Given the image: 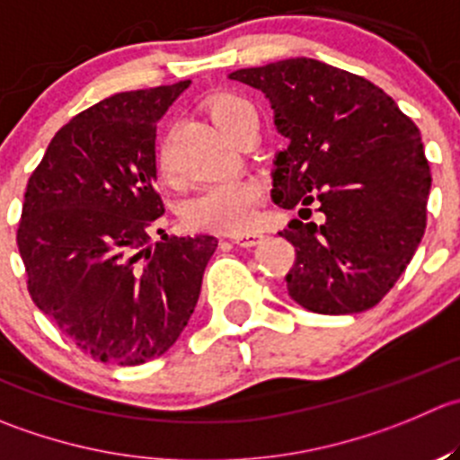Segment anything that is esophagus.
I'll return each instance as SVG.
<instances>
[{
	"label": "esophagus",
	"instance_id": "esophagus-1",
	"mask_svg": "<svg viewBox=\"0 0 460 460\" xmlns=\"http://www.w3.org/2000/svg\"><path fill=\"white\" fill-rule=\"evenodd\" d=\"M231 240H234V244H238V247H253V244L261 243L262 234H258V231H244V234H234Z\"/></svg>",
	"mask_w": 460,
	"mask_h": 460
}]
</instances>
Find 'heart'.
I'll use <instances>...</instances> for the list:
<instances>
[{"label":"heart","instance_id":"obj_1","mask_svg":"<svg viewBox=\"0 0 460 460\" xmlns=\"http://www.w3.org/2000/svg\"><path fill=\"white\" fill-rule=\"evenodd\" d=\"M252 117H256L252 102L235 93H220L211 102V119L229 139H234L235 130ZM157 166L162 175H171L172 164L168 148L159 150ZM258 204L261 190L252 181H217L186 199L181 207V220L189 229L243 231L256 217Z\"/></svg>","mask_w":460,"mask_h":460}]
</instances>
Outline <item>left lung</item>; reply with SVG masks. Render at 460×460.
Segmentation results:
<instances>
[{
	"instance_id": "obj_1",
	"label": "left lung",
	"mask_w": 460,
	"mask_h": 460,
	"mask_svg": "<svg viewBox=\"0 0 460 460\" xmlns=\"http://www.w3.org/2000/svg\"><path fill=\"white\" fill-rule=\"evenodd\" d=\"M261 89L289 146L276 155L279 207L312 202L321 225L292 220L288 292L319 314L377 305L407 270L427 226L431 172L420 130L371 80L312 58H289L229 75ZM307 220V218H303Z\"/></svg>"
}]
</instances>
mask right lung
<instances>
[{"label":"right lung","instance_id":"obj_1","mask_svg":"<svg viewBox=\"0 0 460 460\" xmlns=\"http://www.w3.org/2000/svg\"><path fill=\"white\" fill-rule=\"evenodd\" d=\"M189 84L114 93L75 114L26 184L17 249L31 298L101 362L162 358L189 323L217 247L213 235L150 238L164 216L157 121Z\"/></svg>","mask_w":460,"mask_h":460}]
</instances>
